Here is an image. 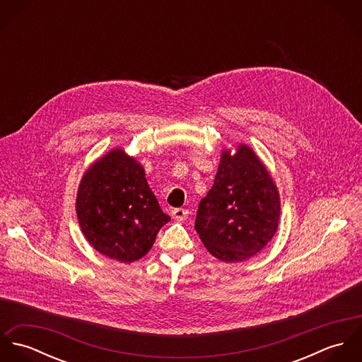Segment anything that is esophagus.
I'll return each instance as SVG.
<instances>
[{
	"label": "esophagus",
	"instance_id": "1",
	"mask_svg": "<svg viewBox=\"0 0 362 362\" xmlns=\"http://www.w3.org/2000/svg\"><path fill=\"white\" fill-rule=\"evenodd\" d=\"M171 216L175 218V220H185L188 217V210L187 209H182V207H177V209H173L171 210Z\"/></svg>",
	"mask_w": 362,
	"mask_h": 362
}]
</instances>
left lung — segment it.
I'll return each mask as SVG.
<instances>
[{"instance_id":"obj_1","label":"left lung","mask_w":362,"mask_h":362,"mask_svg":"<svg viewBox=\"0 0 362 362\" xmlns=\"http://www.w3.org/2000/svg\"><path fill=\"white\" fill-rule=\"evenodd\" d=\"M279 217V192L257 155L243 145L234 156L223 152L195 218L207 251L223 262L251 258L272 240Z\"/></svg>"}]
</instances>
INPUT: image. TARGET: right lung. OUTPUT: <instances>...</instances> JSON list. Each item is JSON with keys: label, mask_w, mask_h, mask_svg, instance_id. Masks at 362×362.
I'll use <instances>...</instances> for the list:
<instances>
[{"label": "right lung", "mask_w": 362, "mask_h": 362, "mask_svg": "<svg viewBox=\"0 0 362 362\" xmlns=\"http://www.w3.org/2000/svg\"><path fill=\"white\" fill-rule=\"evenodd\" d=\"M76 214L96 251L124 263L145 257L158 230L170 220L158 206L142 165L118 149L83 175Z\"/></svg>", "instance_id": "1"}]
</instances>
